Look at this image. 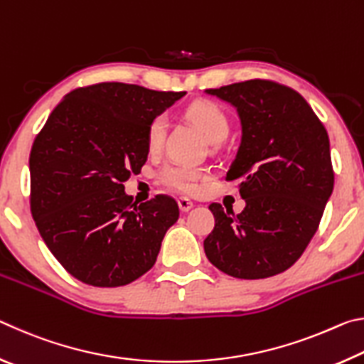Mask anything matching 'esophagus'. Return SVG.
Returning a JSON list of instances; mask_svg holds the SVG:
<instances>
[{
  "instance_id": "esophagus-1",
  "label": "esophagus",
  "mask_w": 364,
  "mask_h": 364,
  "mask_svg": "<svg viewBox=\"0 0 364 364\" xmlns=\"http://www.w3.org/2000/svg\"><path fill=\"white\" fill-rule=\"evenodd\" d=\"M178 205H180L181 212H189L191 208L194 207V204L188 199V197H180V199H178Z\"/></svg>"
}]
</instances>
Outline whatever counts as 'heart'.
<instances>
[{
  "label": "heart",
  "instance_id": "b5f03b06",
  "mask_svg": "<svg viewBox=\"0 0 364 364\" xmlns=\"http://www.w3.org/2000/svg\"><path fill=\"white\" fill-rule=\"evenodd\" d=\"M191 120L196 122V125L200 128L204 136L210 143H220L230 133V120L226 114L218 106L212 102H197L189 109ZM165 130H167V120L164 115H157L146 133V143L151 151L160 149L164 143ZM207 176V170L194 165L186 164H168L159 171V178L165 186L175 191H180L184 194H191L197 189V184Z\"/></svg>",
  "mask_w": 364,
  "mask_h": 364
}]
</instances>
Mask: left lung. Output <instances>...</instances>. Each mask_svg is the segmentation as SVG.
Returning a JSON list of instances; mask_svg holds the SVG:
<instances>
[{
    "label": "left lung",
    "instance_id": "obj_1",
    "mask_svg": "<svg viewBox=\"0 0 364 364\" xmlns=\"http://www.w3.org/2000/svg\"><path fill=\"white\" fill-rule=\"evenodd\" d=\"M236 107L241 144L226 173L239 180L244 210L210 204L208 260L239 279L279 274L315 236L334 189L328 132L304 97L269 80L205 90Z\"/></svg>",
    "mask_w": 364,
    "mask_h": 364
}]
</instances>
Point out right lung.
I'll return each instance as SVG.
<instances>
[{"label":"right lung","mask_w":364,"mask_h":364,"mask_svg":"<svg viewBox=\"0 0 364 364\" xmlns=\"http://www.w3.org/2000/svg\"><path fill=\"white\" fill-rule=\"evenodd\" d=\"M186 91L119 82L70 91L30 152V208L43 241L85 284H130L157 260L180 217L168 196L136 205L123 181L139 173L149 123Z\"/></svg>","instance_id":"right-lung-1"}]
</instances>
